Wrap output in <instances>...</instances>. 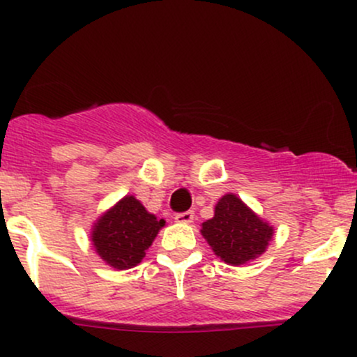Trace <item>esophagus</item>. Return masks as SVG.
Here are the masks:
<instances>
[{
    "mask_svg": "<svg viewBox=\"0 0 357 357\" xmlns=\"http://www.w3.org/2000/svg\"><path fill=\"white\" fill-rule=\"evenodd\" d=\"M174 220L178 221V223H192V220H195V213L192 211H184V213H178V215L174 216Z\"/></svg>",
    "mask_w": 357,
    "mask_h": 357,
    "instance_id": "34e87169",
    "label": "esophagus"
}]
</instances>
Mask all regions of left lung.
Masks as SVG:
<instances>
[{
    "label": "left lung",
    "mask_w": 357,
    "mask_h": 357,
    "mask_svg": "<svg viewBox=\"0 0 357 357\" xmlns=\"http://www.w3.org/2000/svg\"><path fill=\"white\" fill-rule=\"evenodd\" d=\"M199 231L215 255L233 267L264 255L273 236L272 225L233 192L221 196L213 218L202 223Z\"/></svg>",
    "instance_id": "obj_1"
}]
</instances>
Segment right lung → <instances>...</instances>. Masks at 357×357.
<instances>
[{"mask_svg":"<svg viewBox=\"0 0 357 357\" xmlns=\"http://www.w3.org/2000/svg\"><path fill=\"white\" fill-rule=\"evenodd\" d=\"M165 225L136 196L126 195L93 221L90 241L109 267L127 270L141 264Z\"/></svg>","mask_w":357,"mask_h":357,"instance_id":"1","label":"right lung"}]
</instances>
